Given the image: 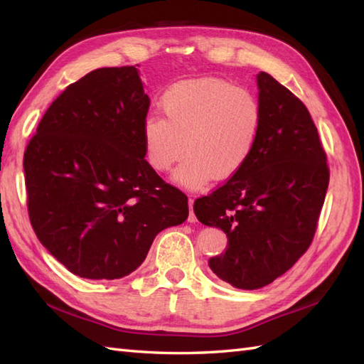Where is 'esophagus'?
Masks as SVG:
<instances>
[{
	"label": "esophagus",
	"mask_w": 364,
	"mask_h": 364,
	"mask_svg": "<svg viewBox=\"0 0 364 364\" xmlns=\"http://www.w3.org/2000/svg\"><path fill=\"white\" fill-rule=\"evenodd\" d=\"M188 222H191V223L197 222V218L194 214V200H192V198H189V218H188Z\"/></svg>",
	"instance_id": "obj_1"
}]
</instances>
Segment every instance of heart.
Segmentation results:
<instances>
[{"mask_svg":"<svg viewBox=\"0 0 364 364\" xmlns=\"http://www.w3.org/2000/svg\"><path fill=\"white\" fill-rule=\"evenodd\" d=\"M159 107L164 119L149 117L142 125L145 159L156 172H168L188 153L173 173L184 188H202L213 176H235L258 142V98L228 81L173 84L161 97Z\"/></svg>","mask_w":364,"mask_h":364,"instance_id":"1","label":"heart"}]
</instances>
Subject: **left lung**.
I'll list each match as a JSON object with an SVG mask.
<instances>
[{
    "label": "left lung",
    "instance_id": "obj_1",
    "mask_svg": "<svg viewBox=\"0 0 364 364\" xmlns=\"http://www.w3.org/2000/svg\"><path fill=\"white\" fill-rule=\"evenodd\" d=\"M257 84L262 123L252 156L194 203L197 219L228 237L227 250L208 261L211 270L249 291L272 283L306 252L330 178L306 106L266 72Z\"/></svg>",
    "mask_w": 364,
    "mask_h": 364
}]
</instances>
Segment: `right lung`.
Segmentation results:
<instances>
[{"label":"right lung","mask_w":364,"mask_h":364,"mask_svg":"<svg viewBox=\"0 0 364 364\" xmlns=\"http://www.w3.org/2000/svg\"><path fill=\"white\" fill-rule=\"evenodd\" d=\"M149 106L134 65L97 68L54 100L26 146L31 225L75 275L127 277L188 219V197L145 161Z\"/></svg>","instance_id":"right-lung-1"}]
</instances>
